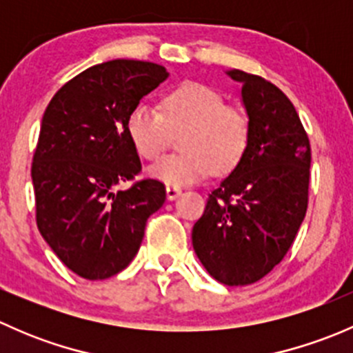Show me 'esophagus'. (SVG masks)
<instances>
[{"label": "esophagus", "mask_w": 353, "mask_h": 353, "mask_svg": "<svg viewBox=\"0 0 353 353\" xmlns=\"http://www.w3.org/2000/svg\"><path fill=\"white\" fill-rule=\"evenodd\" d=\"M165 193H167V198H169V199H176L181 193H183V190H181L179 186H167Z\"/></svg>", "instance_id": "obj_1"}]
</instances>
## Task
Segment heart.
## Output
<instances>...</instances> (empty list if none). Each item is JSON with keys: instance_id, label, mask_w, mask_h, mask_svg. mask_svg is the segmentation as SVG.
Listing matches in <instances>:
<instances>
[{"instance_id": "obj_1", "label": "heart", "mask_w": 353, "mask_h": 353, "mask_svg": "<svg viewBox=\"0 0 353 353\" xmlns=\"http://www.w3.org/2000/svg\"><path fill=\"white\" fill-rule=\"evenodd\" d=\"M131 143L143 159L157 160L172 133H183L177 155L150 167V176L167 186H186L212 174L230 172L249 147L251 123L244 110L225 105L222 94L198 81H184L163 97L162 110L138 104L126 121Z\"/></svg>"}]
</instances>
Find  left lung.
Wrapping results in <instances>:
<instances>
[{
  "instance_id": "left-lung-1",
  "label": "left lung",
  "mask_w": 353,
  "mask_h": 353,
  "mask_svg": "<svg viewBox=\"0 0 353 353\" xmlns=\"http://www.w3.org/2000/svg\"><path fill=\"white\" fill-rule=\"evenodd\" d=\"M243 85L251 138L239 165L210 194L193 248L223 285L268 275L294 243L307 210L311 145L288 97L258 74L227 71Z\"/></svg>"
}]
</instances>
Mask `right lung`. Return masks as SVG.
Returning a JSON list of instances; mask_svg holds the SVG:
<instances>
[{
	"instance_id": "right-lung-1",
	"label": "right lung",
	"mask_w": 353,
	"mask_h": 353,
	"mask_svg": "<svg viewBox=\"0 0 353 353\" xmlns=\"http://www.w3.org/2000/svg\"><path fill=\"white\" fill-rule=\"evenodd\" d=\"M169 73L148 61L114 59L81 71L49 102L32 162L39 232L63 263L87 280L123 272L165 186L141 179L126 131L131 109Z\"/></svg>"
}]
</instances>
